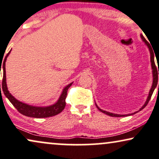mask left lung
<instances>
[{
	"label": "left lung",
	"mask_w": 159,
	"mask_h": 159,
	"mask_svg": "<svg viewBox=\"0 0 159 159\" xmlns=\"http://www.w3.org/2000/svg\"><path fill=\"white\" fill-rule=\"evenodd\" d=\"M141 39H142V41L144 42L145 44H146L147 47H148L149 48V50H150V61H151V66H152V77H153V81H152V87H151L150 90V93H149V95L148 97H147V99L146 101V102H145V104L143 105V107H141L140 110H139V111H141V110H143L145 107L147 106V104H148V102L150 101V98H151V96H152V93H153L154 92V89H156V86H157V84H158V75H159V70L158 72V70H157V67H156V64H155V61H154V53L155 52H153L154 50H152V47H151V46L150 43H149V42L147 41L146 39H145V38L142 35H141ZM158 62V61H157ZM158 89H159V84H158ZM95 105H96L97 108L98 109V110H100L101 112H102L104 114H107L108 115V116H112V117H124V116H131V115H133L135 113H136V112H139V111H137V112H133V113L132 114H127V115H118V114H114V113H111V112H107V111L105 110H101V109H100L98 107V105H97L96 104H95Z\"/></svg>",
	"instance_id": "left-lung-1"
}]
</instances>
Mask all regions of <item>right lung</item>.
I'll list each match as a JSON object with an SVG mask.
<instances>
[{"instance_id": "1", "label": "right lung", "mask_w": 159, "mask_h": 159, "mask_svg": "<svg viewBox=\"0 0 159 159\" xmlns=\"http://www.w3.org/2000/svg\"><path fill=\"white\" fill-rule=\"evenodd\" d=\"M11 50L9 52V53H7V55H6L4 61H3V64H2V68H3V81H2V89H3V93H4L5 96L9 99V101L12 103V104L17 109V110L20 113H21L24 116H28V117H32V118H48L52 117V116H54L60 113L63 111V110L65 108L66 106V95H67V91L68 89L70 87V86L72 84V83H70V84H68L66 87H64V89H63L62 93H61L60 98L57 101L56 103L52 105H50L49 107H34L31 106V105H29L24 103L21 102V101H19L17 100L15 97H13L12 95L9 93V92L7 89V82H6V61H7V57L9 53H10ZM1 88V84H0ZM1 90V89H0Z\"/></svg>"}]
</instances>
